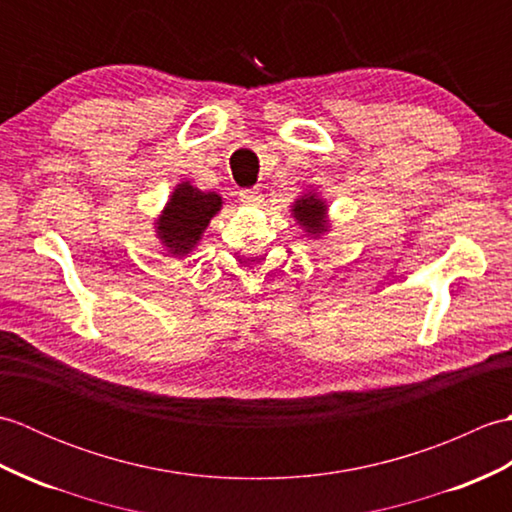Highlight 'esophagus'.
<instances>
[{
    "mask_svg": "<svg viewBox=\"0 0 512 512\" xmlns=\"http://www.w3.org/2000/svg\"><path fill=\"white\" fill-rule=\"evenodd\" d=\"M239 200H242L246 206H259L264 198L262 193H259V189H244L239 193Z\"/></svg>",
    "mask_w": 512,
    "mask_h": 512,
    "instance_id": "esophagus-1",
    "label": "esophagus"
}]
</instances>
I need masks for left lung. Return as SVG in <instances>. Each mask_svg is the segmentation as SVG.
<instances>
[{"label": "left lung", "instance_id": "8db88e82", "mask_svg": "<svg viewBox=\"0 0 512 512\" xmlns=\"http://www.w3.org/2000/svg\"><path fill=\"white\" fill-rule=\"evenodd\" d=\"M290 215L295 217V222L306 237L312 239H321L323 235H328L332 231V222L328 215V202H325L319 191L306 189V193H301L299 198L292 202L290 206Z\"/></svg>", "mask_w": 512, "mask_h": 512}]
</instances>
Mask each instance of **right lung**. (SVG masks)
I'll use <instances>...</instances> for the list:
<instances>
[{"label":"right lung","mask_w":512,"mask_h":512,"mask_svg":"<svg viewBox=\"0 0 512 512\" xmlns=\"http://www.w3.org/2000/svg\"><path fill=\"white\" fill-rule=\"evenodd\" d=\"M222 204L220 193L200 191L189 180L178 182L154 220L158 242L169 255L187 257L200 244L206 226L222 211Z\"/></svg>","instance_id":"1"}]
</instances>
